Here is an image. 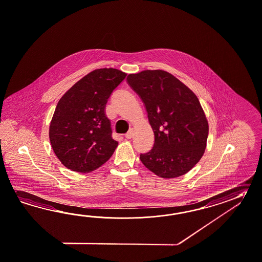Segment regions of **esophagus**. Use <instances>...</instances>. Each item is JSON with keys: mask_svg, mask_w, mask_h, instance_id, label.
Instances as JSON below:
<instances>
[{"mask_svg": "<svg viewBox=\"0 0 262 262\" xmlns=\"http://www.w3.org/2000/svg\"><path fill=\"white\" fill-rule=\"evenodd\" d=\"M133 135H134V131H133V129H130L129 131H128L127 133L125 134V139H131L132 137H133Z\"/></svg>", "mask_w": 262, "mask_h": 262, "instance_id": "esophagus-1", "label": "esophagus"}]
</instances>
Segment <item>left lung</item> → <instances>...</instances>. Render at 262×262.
Masks as SVG:
<instances>
[{
  "mask_svg": "<svg viewBox=\"0 0 262 262\" xmlns=\"http://www.w3.org/2000/svg\"><path fill=\"white\" fill-rule=\"evenodd\" d=\"M126 80L143 102L155 135L154 146L141 154V162L164 179L186 174L202 159L208 137L199 99L163 70H144Z\"/></svg>",
  "mask_w": 262,
  "mask_h": 262,
  "instance_id": "obj_1",
  "label": "left lung"
}]
</instances>
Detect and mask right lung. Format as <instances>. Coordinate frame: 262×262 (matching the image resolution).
Masks as SVG:
<instances>
[{"instance_id": "1", "label": "right lung", "mask_w": 262, "mask_h": 262, "mask_svg": "<svg viewBox=\"0 0 262 262\" xmlns=\"http://www.w3.org/2000/svg\"><path fill=\"white\" fill-rule=\"evenodd\" d=\"M126 74L114 68L96 69L76 82L58 102L49 126L54 153L68 169L88 173L111 158L112 138L104 109Z\"/></svg>"}]
</instances>
